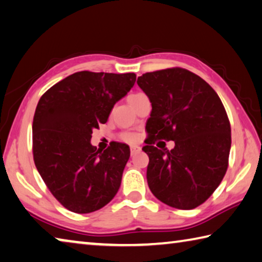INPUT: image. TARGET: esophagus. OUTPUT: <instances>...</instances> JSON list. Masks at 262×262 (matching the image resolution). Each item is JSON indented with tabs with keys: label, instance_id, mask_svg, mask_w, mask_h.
Wrapping results in <instances>:
<instances>
[{
	"label": "esophagus",
	"instance_id": "obj_1",
	"mask_svg": "<svg viewBox=\"0 0 262 262\" xmlns=\"http://www.w3.org/2000/svg\"><path fill=\"white\" fill-rule=\"evenodd\" d=\"M140 151H141V147H140V146H136V145H134V146H132V147H130V154H132V156L136 155L137 152H140Z\"/></svg>",
	"mask_w": 262,
	"mask_h": 262
}]
</instances>
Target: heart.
Listing matches in <instances>:
<instances>
[{"label": "heart", "mask_w": 262, "mask_h": 262, "mask_svg": "<svg viewBox=\"0 0 262 262\" xmlns=\"http://www.w3.org/2000/svg\"><path fill=\"white\" fill-rule=\"evenodd\" d=\"M140 95L142 94H134L132 95V96H129V102L132 101V99L136 98L137 96H140ZM121 139L122 141L127 142V143H135V142L139 141V135L136 134V133H123V134L121 135Z\"/></svg>", "instance_id": "b5f03b06"}]
</instances>
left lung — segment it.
<instances>
[{"instance_id":"1","label":"left lung","mask_w":262,"mask_h":262,"mask_svg":"<svg viewBox=\"0 0 262 262\" xmlns=\"http://www.w3.org/2000/svg\"><path fill=\"white\" fill-rule=\"evenodd\" d=\"M137 84L152 111L143 146L149 156L146 180L160 202L179 210L203 204L221 183L228 168L231 129L220 97L205 80L174 68L141 75ZM155 139L174 140L160 150Z\"/></svg>"}]
</instances>
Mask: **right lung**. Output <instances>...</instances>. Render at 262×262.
I'll return each instance as SVG.
<instances>
[{"label": "right lung", "instance_id": "add662e5", "mask_svg": "<svg viewBox=\"0 0 262 262\" xmlns=\"http://www.w3.org/2000/svg\"><path fill=\"white\" fill-rule=\"evenodd\" d=\"M134 73L81 71L42 95L33 119V157L42 180L65 208L84 214L110 203L121 184L129 146L112 142L99 151L93 129L135 83Z\"/></svg>", "mask_w": 262, "mask_h": 262}]
</instances>
